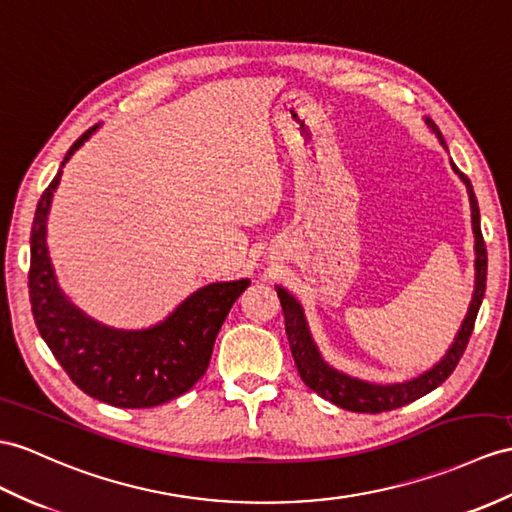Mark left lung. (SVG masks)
<instances>
[{"label": "left lung", "instance_id": "left-lung-1", "mask_svg": "<svg viewBox=\"0 0 512 512\" xmlns=\"http://www.w3.org/2000/svg\"><path fill=\"white\" fill-rule=\"evenodd\" d=\"M426 123L432 128V132L439 136L441 145L447 147L439 128L434 126V121L426 119ZM452 169L458 173V178L465 182L469 202H471V223H473V236H476V291H473L469 313L463 321V326L458 330L456 341L439 365H434L430 371L400 384H371V382L345 376V373L332 369L326 360L321 358L313 336L308 332L304 310L297 304V299L289 291L278 289V297L284 313L286 336H289L291 354L295 358L299 378L304 380L308 389H313L317 395H321L323 400H328L345 410H354V413H384V410L406 406L410 402L419 400V397L428 395L430 391H434L436 386L443 384L452 376L458 360L463 358L473 326H476V317L486 291V245L480 230V210H478L476 193H473V186L454 162H452Z\"/></svg>", "mask_w": 512, "mask_h": 512}]
</instances>
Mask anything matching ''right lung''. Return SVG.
<instances>
[{"mask_svg":"<svg viewBox=\"0 0 512 512\" xmlns=\"http://www.w3.org/2000/svg\"><path fill=\"white\" fill-rule=\"evenodd\" d=\"M93 130L69 147L62 167ZM60 173L39 199L30 234L28 286L36 328L73 384L95 400L119 408L176 400L206 373L223 321L249 280L208 284L149 330L99 326L60 293L47 256L45 223Z\"/></svg>","mask_w":512,"mask_h":512,"instance_id":"right-lung-1","label":"right lung"}]
</instances>
